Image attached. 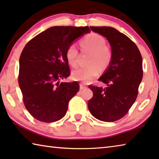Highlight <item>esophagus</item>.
I'll return each mask as SVG.
<instances>
[{
  "mask_svg": "<svg viewBox=\"0 0 159 159\" xmlns=\"http://www.w3.org/2000/svg\"><path fill=\"white\" fill-rule=\"evenodd\" d=\"M86 88H87V87H86V86L84 84H83V83H80V90H82L83 89H85Z\"/></svg>",
  "mask_w": 159,
  "mask_h": 159,
  "instance_id": "esophagus-1",
  "label": "esophagus"
}]
</instances>
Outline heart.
I'll return each mask as SVG.
<instances>
[{"label": "heart", "instance_id": "b5f03b06", "mask_svg": "<svg viewBox=\"0 0 159 159\" xmlns=\"http://www.w3.org/2000/svg\"><path fill=\"white\" fill-rule=\"evenodd\" d=\"M82 52H90L87 64L89 65L77 69L72 71V79L84 83H90L98 76L101 69H106L112 59V51L105 45V40L98 34L86 35L79 43ZM65 57L71 66L76 67L79 62V53L74 45L66 48Z\"/></svg>", "mask_w": 159, "mask_h": 159}]
</instances>
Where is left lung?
Returning <instances> with one entry per match:
<instances>
[{"mask_svg":"<svg viewBox=\"0 0 159 159\" xmlns=\"http://www.w3.org/2000/svg\"><path fill=\"white\" fill-rule=\"evenodd\" d=\"M91 30L108 40L112 59L99 81L106 88L89 85L93 97L88 109L102 121L113 122L122 118L135 102L143 76L142 58L135 43L116 29L109 26H90Z\"/></svg>","mask_w":159,"mask_h":159,"instance_id":"left-lung-1","label":"left lung"}]
</instances>
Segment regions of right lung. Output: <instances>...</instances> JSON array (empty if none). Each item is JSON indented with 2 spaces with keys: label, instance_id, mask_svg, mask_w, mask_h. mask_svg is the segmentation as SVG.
Masks as SVG:
<instances>
[{
  "label": "right lung",
  "instance_id": "1",
  "mask_svg": "<svg viewBox=\"0 0 159 159\" xmlns=\"http://www.w3.org/2000/svg\"><path fill=\"white\" fill-rule=\"evenodd\" d=\"M90 31L88 26H52L24 48L18 82L26 109L36 120L51 123L65 116L69 100L79 90L76 81L60 83L70 75L66 50Z\"/></svg>",
  "mask_w": 159,
  "mask_h": 159
}]
</instances>
